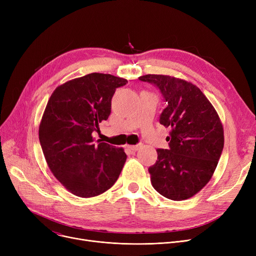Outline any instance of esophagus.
<instances>
[{"label":"esophagus","instance_id":"34e87169","mask_svg":"<svg viewBox=\"0 0 256 256\" xmlns=\"http://www.w3.org/2000/svg\"><path fill=\"white\" fill-rule=\"evenodd\" d=\"M140 147H141L140 144H138V145H128V148L132 152H137L140 148Z\"/></svg>","mask_w":256,"mask_h":256}]
</instances>
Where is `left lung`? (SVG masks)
Returning <instances> with one entry per match:
<instances>
[{
    "label": "left lung",
    "instance_id": "left-lung-1",
    "mask_svg": "<svg viewBox=\"0 0 256 256\" xmlns=\"http://www.w3.org/2000/svg\"><path fill=\"white\" fill-rule=\"evenodd\" d=\"M156 86L166 102L160 124L170 128L169 148L156 150L148 168L152 186L171 200L194 196L210 182L218 165L224 134L219 116L204 94L186 80L162 74L140 76Z\"/></svg>",
    "mask_w": 256,
    "mask_h": 256
}]
</instances>
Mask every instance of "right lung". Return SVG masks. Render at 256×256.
<instances>
[{
    "label": "right lung",
    "instance_id": "1",
    "mask_svg": "<svg viewBox=\"0 0 256 256\" xmlns=\"http://www.w3.org/2000/svg\"><path fill=\"white\" fill-rule=\"evenodd\" d=\"M128 80L93 72L59 86L50 96L39 126V141L55 178L74 195L98 196L115 184L126 160L93 134L111 114V100Z\"/></svg>",
    "mask_w": 256,
    "mask_h": 256
}]
</instances>
